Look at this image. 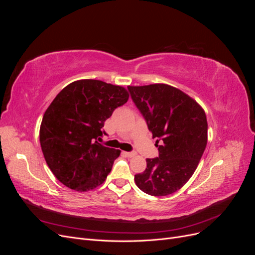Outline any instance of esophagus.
<instances>
[{
  "mask_svg": "<svg viewBox=\"0 0 255 255\" xmlns=\"http://www.w3.org/2000/svg\"><path fill=\"white\" fill-rule=\"evenodd\" d=\"M123 154H125L126 156L128 157H133L136 155V152L135 151H132V152H123Z\"/></svg>",
  "mask_w": 255,
  "mask_h": 255,
  "instance_id": "34e87169",
  "label": "esophagus"
}]
</instances>
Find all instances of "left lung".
<instances>
[{"label":"left lung","instance_id":"1","mask_svg":"<svg viewBox=\"0 0 255 255\" xmlns=\"http://www.w3.org/2000/svg\"><path fill=\"white\" fill-rule=\"evenodd\" d=\"M142 115L158 156L146 158V168L135 174V183L145 194L171 195L194 174L207 142V121L202 107L183 91L165 84L128 86Z\"/></svg>","mask_w":255,"mask_h":255}]
</instances>
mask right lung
<instances>
[{
	"mask_svg": "<svg viewBox=\"0 0 255 255\" xmlns=\"http://www.w3.org/2000/svg\"><path fill=\"white\" fill-rule=\"evenodd\" d=\"M128 91L98 80H81L61 90L45 111L40 144L53 174L65 186L87 191L101 185L120 150L99 141L104 122L126 104Z\"/></svg>",
	"mask_w": 255,
	"mask_h": 255,
	"instance_id": "1",
	"label": "right lung"
}]
</instances>
